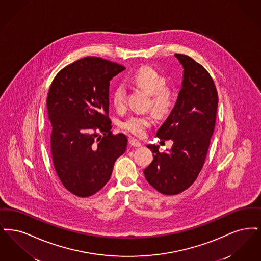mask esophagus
I'll return each mask as SVG.
<instances>
[{
    "mask_svg": "<svg viewBox=\"0 0 261 261\" xmlns=\"http://www.w3.org/2000/svg\"><path fill=\"white\" fill-rule=\"evenodd\" d=\"M128 142H129V144H130L133 147H142V144H141L139 141H137L135 138H133V137H129Z\"/></svg>",
    "mask_w": 261,
    "mask_h": 261,
    "instance_id": "1",
    "label": "esophagus"
}]
</instances>
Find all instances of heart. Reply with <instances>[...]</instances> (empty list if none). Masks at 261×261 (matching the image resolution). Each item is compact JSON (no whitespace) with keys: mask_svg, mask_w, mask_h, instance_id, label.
<instances>
[{"mask_svg":"<svg viewBox=\"0 0 261 261\" xmlns=\"http://www.w3.org/2000/svg\"><path fill=\"white\" fill-rule=\"evenodd\" d=\"M130 83L147 91L151 95L150 106L157 116H164L170 112L173 104L171 91L165 88L167 81L155 69L144 66L137 69L129 78ZM111 100L117 110H122L125 106L126 91L123 84H118L111 91ZM152 125V119L146 115H132L121 124V127L133 136H143L148 127Z\"/></svg>","mask_w":261,"mask_h":261,"instance_id":"b5f03b06","label":"heart"}]
</instances>
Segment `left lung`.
<instances>
[{
    "instance_id": "obj_1",
    "label": "left lung",
    "mask_w": 261,
    "mask_h": 261,
    "mask_svg": "<svg viewBox=\"0 0 261 261\" xmlns=\"http://www.w3.org/2000/svg\"><path fill=\"white\" fill-rule=\"evenodd\" d=\"M183 68L181 90L157 136L173 143L161 153L149 144L154 159L144 170L148 183L165 195L186 190L204 166L216 125L218 96L208 72L191 57L174 55Z\"/></svg>"
}]
</instances>
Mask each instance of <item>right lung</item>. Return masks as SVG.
Segmentation results:
<instances>
[{
  "mask_svg": "<svg viewBox=\"0 0 261 261\" xmlns=\"http://www.w3.org/2000/svg\"><path fill=\"white\" fill-rule=\"evenodd\" d=\"M124 66L88 57L58 72L47 93L50 146L57 175L78 197H90L109 181L127 138L112 135L109 84Z\"/></svg>",
  "mask_w": 261,
  "mask_h": 261,
  "instance_id": "1",
  "label": "right lung"
}]
</instances>
